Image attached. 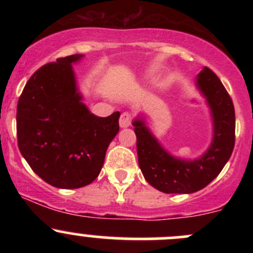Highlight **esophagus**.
I'll return each mask as SVG.
<instances>
[{"mask_svg": "<svg viewBox=\"0 0 253 253\" xmlns=\"http://www.w3.org/2000/svg\"><path fill=\"white\" fill-rule=\"evenodd\" d=\"M131 115L128 114V112H124V114L120 116V127L121 128H127V127L131 126Z\"/></svg>", "mask_w": 253, "mask_h": 253, "instance_id": "34e87169", "label": "esophagus"}]
</instances>
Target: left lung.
<instances>
[{
	"label": "left lung",
	"mask_w": 253,
	"mask_h": 253,
	"mask_svg": "<svg viewBox=\"0 0 253 253\" xmlns=\"http://www.w3.org/2000/svg\"><path fill=\"white\" fill-rule=\"evenodd\" d=\"M196 86L206 99L211 119V141L195 159L171 154L150 131L144 115L134 117L138 165L147 182L164 193H193L211 182L230 159L235 144V110L231 98L213 71L203 67Z\"/></svg>",
	"instance_id": "left-lung-1"
}]
</instances>
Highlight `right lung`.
<instances>
[{"mask_svg": "<svg viewBox=\"0 0 253 253\" xmlns=\"http://www.w3.org/2000/svg\"><path fill=\"white\" fill-rule=\"evenodd\" d=\"M83 57L77 53L42 66L18 100L20 153L35 174L57 188L93 182L120 129L119 111L99 117L83 103L73 71Z\"/></svg>", "mask_w": 253, "mask_h": 253, "instance_id": "1", "label": "right lung"}]
</instances>
